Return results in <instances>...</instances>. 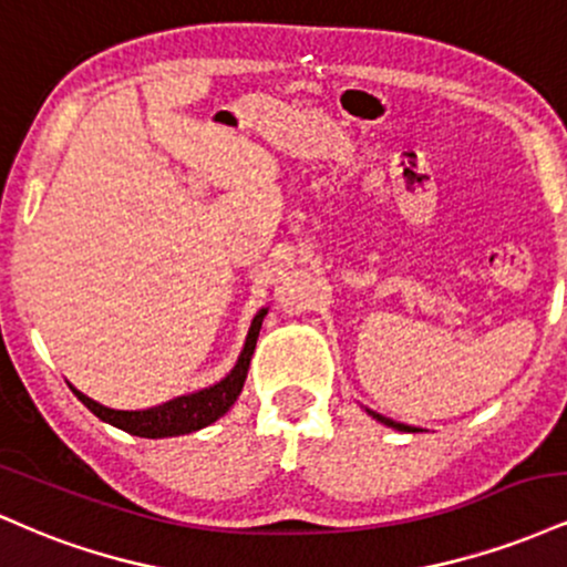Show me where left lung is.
I'll return each mask as SVG.
<instances>
[{
	"mask_svg": "<svg viewBox=\"0 0 567 567\" xmlns=\"http://www.w3.org/2000/svg\"><path fill=\"white\" fill-rule=\"evenodd\" d=\"M370 415H373L375 421H381V424H386V426H392V429H400V432H410V426H405V424H396V421L386 419V415H381V413H373V410H370Z\"/></svg>",
	"mask_w": 567,
	"mask_h": 567,
	"instance_id": "obj_1",
	"label": "left lung"
}]
</instances>
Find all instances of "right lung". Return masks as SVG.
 <instances>
[{
    "mask_svg": "<svg viewBox=\"0 0 567 567\" xmlns=\"http://www.w3.org/2000/svg\"><path fill=\"white\" fill-rule=\"evenodd\" d=\"M266 317V309L256 315V320L250 324V333H247L245 349L239 354L237 365L224 381L216 383L210 389H202V392L175 396V400L165 402V405L148 408V410H112L97 405L95 400L84 396L76 389H71L80 400L87 405L101 421L112 424L116 429H125V432L135 434V437H175V434H188L197 432L202 426H210L213 421H218L220 415L237 402L239 392H243L247 368H250V357L256 351L258 333H261V322Z\"/></svg>",
    "mask_w": 567,
    "mask_h": 567,
    "instance_id": "1",
    "label": "right lung"
}]
</instances>
